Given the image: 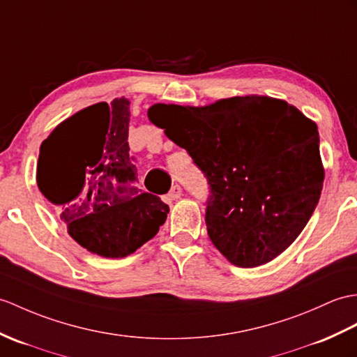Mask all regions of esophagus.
I'll list each match as a JSON object with an SVG mask.
<instances>
[{"instance_id":"obj_1","label":"esophagus","mask_w":357,"mask_h":357,"mask_svg":"<svg viewBox=\"0 0 357 357\" xmlns=\"http://www.w3.org/2000/svg\"><path fill=\"white\" fill-rule=\"evenodd\" d=\"M167 196H169L170 201H176V199H179V197L182 196V188H181L178 184H176V185H173Z\"/></svg>"}]
</instances>
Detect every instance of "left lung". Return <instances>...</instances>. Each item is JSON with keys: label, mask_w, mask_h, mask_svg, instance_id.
<instances>
[{"label": "left lung", "mask_w": 357, "mask_h": 357, "mask_svg": "<svg viewBox=\"0 0 357 357\" xmlns=\"http://www.w3.org/2000/svg\"><path fill=\"white\" fill-rule=\"evenodd\" d=\"M147 115L204 172L206 231L231 263L260 266L294 243L324 182L317 124L266 96L197 107L156 103Z\"/></svg>", "instance_id": "left-lung-1"}]
</instances>
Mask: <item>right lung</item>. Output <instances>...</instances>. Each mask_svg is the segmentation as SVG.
<instances>
[{"label": "right lung", "instance_id": "right-lung-1", "mask_svg": "<svg viewBox=\"0 0 357 357\" xmlns=\"http://www.w3.org/2000/svg\"><path fill=\"white\" fill-rule=\"evenodd\" d=\"M129 105L121 97L71 115L43 141L38 160V187L68 234L107 259L135 252L169 213L158 196L137 187Z\"/></svg>", "mask_w": 357, "mask_h": 357}]
</instances>
